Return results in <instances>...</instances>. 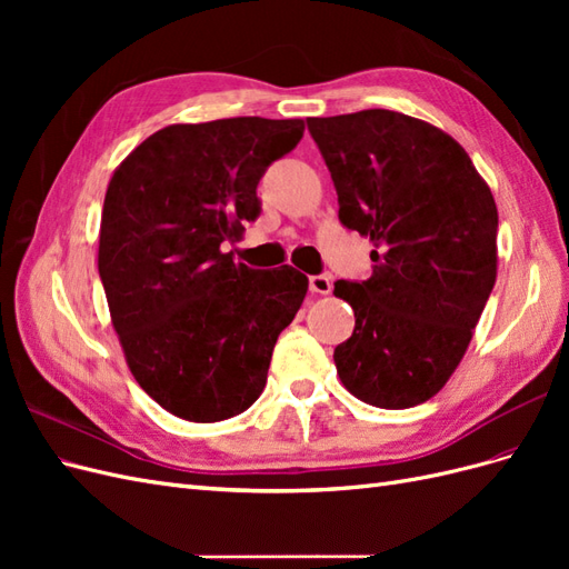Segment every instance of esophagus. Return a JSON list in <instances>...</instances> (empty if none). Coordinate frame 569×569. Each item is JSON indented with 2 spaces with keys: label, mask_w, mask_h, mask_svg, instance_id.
<instances>
[{
  "label": "esophagus",
  "mask_w": 569,
  "mask_h": 569,
  "mask_svg": "<svg viewBox=\"0 0 569 569\" xmlns=\"http://www.w3.org/2000/svg\"><path fill=\"white\" fill-rule=\"evenodd\" d=\"M308 287H311L313 295H330L332 280L327 278V274H313L311 282H308Z\"/></svg>",
  "instance_id": "34e87169"
}]
</instances>
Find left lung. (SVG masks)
<instances>
[{
  "label": "left lung",
  "instance_id": "8db88e82",
  "mask_svg": "<svg viewBox=\"0 0 569 569\" xmlns=\"http://www.w3.org/2000/svg\"><path fill=\"white\" fill-rule=\"evenodd\" d=\"M339 220L370 237L372 274L335 282L353 335L335 349L341 385L401 410L432 399L460 366L496 282L498 211L451 134L399 111L308 118Z\"/></svg>",
  "mask_w": 569,
  "mask_h": 569
}]
</instances>
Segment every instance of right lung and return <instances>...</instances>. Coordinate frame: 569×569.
<instances>
[{"mask_svg":"<svg viewBox=\"0 0 569 569\" xmlns=\"http://www.w3.org/2000/svg\"><path fill=\"white\" fill-rule=\"evenodd\" d=\"M303 130L301 118L176 123L109 180L97 266L113 330L137 385L182 420L244 412L303 303L297 268L251 270L222 251L261 213L258 180Z\"/></svg>","mask_w":569,"mask_h":569,"instance_id":"add662e5","label":"right lung"}]
</instances>
